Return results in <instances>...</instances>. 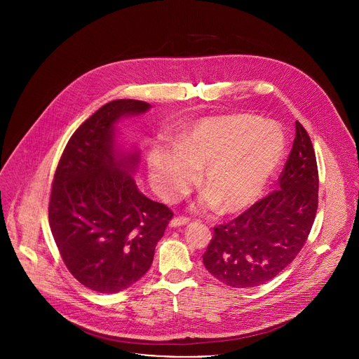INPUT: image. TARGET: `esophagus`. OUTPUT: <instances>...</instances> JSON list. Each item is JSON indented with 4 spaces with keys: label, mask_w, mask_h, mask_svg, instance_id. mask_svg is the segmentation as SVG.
<instances>
[{
    "label": "esophagus",
    "mask_w": 359,
    "mask_h": 359,
    "mask_svg": "<svg viewBox=\"0 0 359 359\" xmlns=\"http://www.w3.org/2000/svg\"><path fill=\"white\" fill-rule=\"evenodd\" d=\"M189 223V219L186 217H175L172 222H170V227H182V226H186Z\"/></svg>",
    "instance_id": "esophagus-1"
}]
</instances>
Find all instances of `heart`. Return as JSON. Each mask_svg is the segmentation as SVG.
<instances>
[{"mask_svg": "<svg viewBox=\"0 0 359 359\" xmlns=\"http://www.w3.org/2000/svg\"><path fill=\"white\" fill-rule=\"evenodd\" d=\"M250 114H229L198 121L178 147H155L149 168L153 182L168 198H177L201 172L197 206H219L237 213L257 200L284 155V135L273 122Z\"/></svg>", "mask_w": 359, "mask_h": 359, "instance_id": "b5f03b06", "label": "heart"}]
</instances>
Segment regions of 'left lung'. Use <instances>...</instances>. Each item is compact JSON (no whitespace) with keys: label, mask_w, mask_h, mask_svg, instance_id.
<instances>
[{"label":"left lung","mask_w":359,"mask_h":359,"mask_svg":"<svg viewBox=\"0 0 359 359\" xmlns=\"http://www.w3.org/2000/svg\"><path fill=\"white\" fill-rule=\"evenodd\" d=\"M318 208V169L311 139L299 122L285 168L274 190L215 227L203 264L234 288L262 285L281 273L309 237Z\"/></svg>","instance_id":"8db88e82"}]
</instances>
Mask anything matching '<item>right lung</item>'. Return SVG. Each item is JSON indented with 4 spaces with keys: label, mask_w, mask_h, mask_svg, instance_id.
Here are the masks:
<instances>
[{
    "label": "right lung",
    "mask_w": 359,
    "mask_h": 359,
    "mask_svg": "<svg viewBox=\"0 0 359 359\" xmlns=\"http://www.w3.org/2000/svg\"><path fill=\"white\" fill-rule=\"evenodd\" d=\"M150 108L135 99L99 108L71 136L55 172L50 231L71 274L96 292L115 294L140 280L173 216L137 189L139 147L116 139L121 119Z\"/></svg>",
    "instance_id": "obj_1"
}]
</instances>
